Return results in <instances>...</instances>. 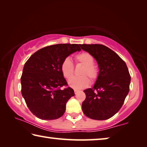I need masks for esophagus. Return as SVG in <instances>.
Masks as SVG:
<instances>
[{"instance_id": "34e87169", "label": "esophagus", "mask_w": 147, "mask_h": 147, "mask_svg": "<svg viewBox=\"0 0 147 147\" xmlns=\"http://www.w3.org/2000/svg\"><path fill=\"white\" fill-rule=\"evenodd\" d=\"M78 93V91L76 90V89H75V90H74V93H75V94H76Z\"/></svg>"}]
</instances>
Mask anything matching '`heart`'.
<instances>
[{"instance_id": "1", "label": "heart", "mask_w": 147, "mask_h": 147, "mask_svg": "<svg viewBox=\"0 0 147 147\" xmlns=\"http://www.w3.org/2000/svg\"><path fill=\"white\" fill-rule=\"evenodd\" d=\"M76 59L78 62L84 65V68L81 73V75L83 76L73 77L71 78L73 75L74 67L73 61L69 57L65 58L62 61L61 71L65 78L67 79L71 78L68 82L69 87L78 90V89L86 88L90 84V80L88 77L85 75H88L91 81L94 82L98 78V71L97 68L93 65L94 58L89 53L86 52L80 53L76 56Z\"/></svg>"}]
</instances>
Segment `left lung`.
<instances>
[{"mask_svg":"<svg viewBox=\"0 0 147 147\" xmlns=\"http://www.w3.org/2000/svg\"><path fill=\"white\" fill-rule=\"evenodd\" d=\"M96 59L98 76L92 88L84 92L86 98L82 108L95 120H106L118 112L128 94L131 77L126 64L117 54L103 45H80Z\"/></svg>","mask_w":147,"mask_h":147,"instance_id":"8db88e82","label":"left lung"}]
</instances>
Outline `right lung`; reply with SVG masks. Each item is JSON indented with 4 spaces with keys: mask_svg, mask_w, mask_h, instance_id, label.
I'll return each mask as SVG.
<instances>
[{
    "mask_svg": "<svg viewBox=\"0 0 147 147\" xmlns=\"http://www.w3.org/2000/svg\"><path fill=\"white\" fill-rule=\"evenodd\" d=\"M80 45L57 44L39 50L24 64L21 78V93L28 108L42 120H53L63 115L66 103L74 95L61 71L65 58L76 51Z\"/></svg>",
    "mask_w": 147,
    "mask_h": 147,
    "instance_id": "add662e5",
    "label": "right lung"
}]
</instances>
